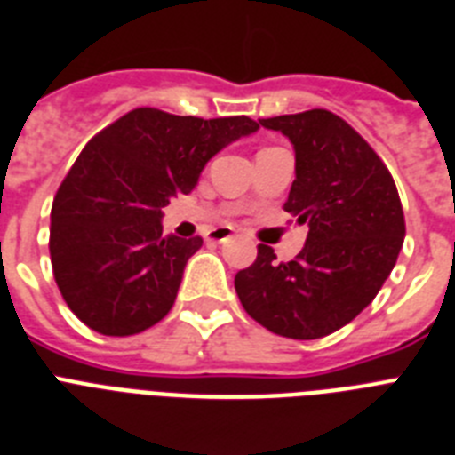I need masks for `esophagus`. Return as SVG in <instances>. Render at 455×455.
<instances>
[{
    "label": "esophagus",
    "mask_w": 455,
    "mask_h": 455,
    "mask_svg": "<svg viewBox=\"0 0 455 455\" xmlns=\"http://www.w3.org/2000/svg\"><path fill=\"white\" fill-rule=\"evenodd\" d=\"M231 238H234V231H231V228H227V227L212 228V231L208 234L210 243H217V245H220V243H227V240H231Z\"/></svg>",
    "instance_id": "esophagus-1"
}]
</instances>
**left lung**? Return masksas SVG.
I'll return each instance as SVG.
<instances>
[{
	"instance_id": "obj_1",
	"label": "left lung",
	"mask_w": 455,
	"mask_h": 455,
	"mask_svg": "<svg viewBox=\"0 0 455 455\" xmlns=\"http://www.w3.org/2000/svg\"><path fill=\"white\" fill-rule=\"evenodd\" d=\"M259 122L291 140L296 180L284 210L310 231L293 261H277L273 247L259 245L257 261L235 275V293L273 333L323 338L372 303L398 261V189L377 152L331 110Z\"/></svg>"
}]
</instances>
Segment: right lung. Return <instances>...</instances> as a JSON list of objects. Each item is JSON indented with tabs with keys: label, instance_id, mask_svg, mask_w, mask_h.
Listing matches in <instances>:
<instances>
[{
	"label": "right lung",
	"instance_id": "right-lung-1",
	"mask_svg": "<svg viewBox=\"0 0 455 455\" xmlns=\"http://www.w3.org/2000/svg\"><path fill=\"white\" fill-rule=\"evenodd\" d=\"M259 122L136 108L83 148L52 201L51 261L64 300L104 335H136L169 315L198 238L162 235L164 208Z\"/></svg>",
	"mask_w": 455,
	"mask_h": 455
}]
</instances>
